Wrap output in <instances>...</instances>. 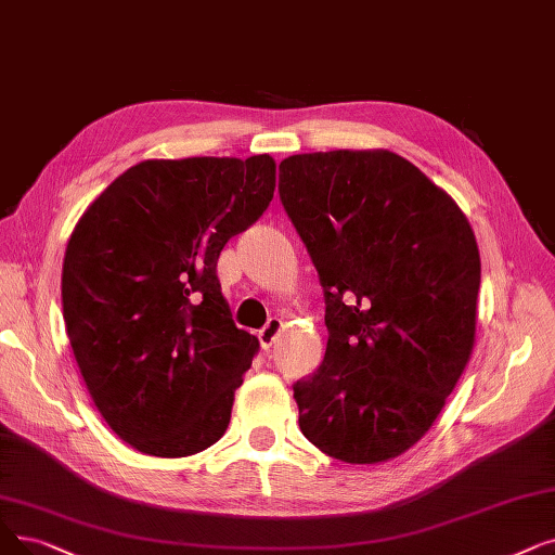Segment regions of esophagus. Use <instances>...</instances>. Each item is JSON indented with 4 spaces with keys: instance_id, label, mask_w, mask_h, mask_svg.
Returning a JSON list of instances; mask_svg holds the SVG:
<instances>
[{
    "instance_id": "34e87169",
    "label": "esophagus",
    "mask_w": 555,
    "mask_h": 555,
    "mask_svg": "<svg viewBox=\"0 0 555 555\" xmlns=\"http://www.w3.org/2000/svg\"><path fill=\"white\" fill-rule=\"evenodd\" d=\"M281 328H283V322H281L279 318L268 320V324H264V326L258 331V343H260V347H262V349H270V347L274 345V340H276V335L281 333Z\"/></svg>"
}]
</instances>
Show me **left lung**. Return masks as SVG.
I'll use <instances>...</instances> for the list:
<instances>
[{"label":"left lung","mask_w":555,"mask_h":555,"mask_svg":"<svg viewBox=\"0 0 555 555\" xmlns=\"http://www.w3.org/2000/svg\"><path fill=\"white\" fill-rule=\"evenodd\" d=\"M279 195L326 304L322 365L293 385L304 436L335 461L411 449L474 347L480 256L455 202L392 152L279 165Z\"/></svg>","instance_id":"left-lung-1"}]
</instances>
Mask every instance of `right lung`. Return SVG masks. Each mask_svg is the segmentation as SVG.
<instances>
[{"instance_id": "1", "label": "right lung", "mask_w": 555, "mask_h": 555, "mask_svg": "<svg viewBox=\"0 0 555 555\" xmlns=\"http://www.w3.org/2000/svg\"><path fill=\"white\" fill-rule=\"evenodd\" d=\"M268 154L142 160L81 215L63 260V320L86 388L133 449L218 442L258 340L237 328L218 258L274 197Z\"/></svg>"}]
</instances>
